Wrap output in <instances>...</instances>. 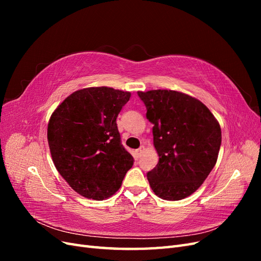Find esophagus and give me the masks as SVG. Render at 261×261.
<instances>
[{
  "label": "esophagus",
  "mask_w": 261,
  "mask_h": 261,
  "mask_svg": "<svg viewBox=\"0 0 261 261\" xmlns=\"http://www.w3.org/2000/svg\"><path fill=\"white\" fill-rule=\"evenodd\" d=\"M144 151H145V147H140L139 149H137V150H136V152H135L136 158H140V156H141V154L144 153Z\"/></svg>",
  "instance_id": "obj_1"
}]
</instances>
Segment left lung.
Wrapping results in <instances>:
<instances>
[{
	"mask_svg": "<svg viewBox=\"0 0 261 261\" xmlns=\"http://www.w3.org/2000/svg\"><path fill=\"white\" fill-rule=\"evenodd\" d=\"M153 124L156 167L147 173L153 193L165 200H180L198 189L218 159L221 128L198 99L174 90L138 91Z\"/></svg>",
	"mask_w": 261,
	"mask_h": 261,
	"instance_id": "8db88e82",
	"label": "left lung"
}]
</instances>
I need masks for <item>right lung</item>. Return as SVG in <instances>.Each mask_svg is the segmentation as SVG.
<instances>
[{"instance_id": "add662e5", "label": "right lung", "mask_w": 261, "mask_h": 261, "mask_svg": "<svg viewBox=\"0 0 261 261\" xmlns=\"http://www.w3.org/2000/svg\"><path fill=\"white\" fill-rule=\"evenodd\" d=\"M130 92L90 87L73 92L55 109L48 143L55 168L76 193L93 200L115 194L133 167L121 144L116 117Z\"/></svg>"}]
</instances>
